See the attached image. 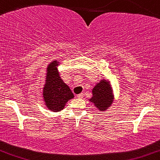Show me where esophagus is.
Instances as JSON below:
<instances>
[{"mask_svg": "<svg viewBox=\"0 0 160 160\" xmlns=\"http://www.w3.org/2000/svg\"><path fill=\"white\" fill-rule=\"evenodd\" d=\"M77 98H83V94L81 93V94H78V95H77Z\"/></svg>", "mask_w": 160, "mask_h": 160, "instance_id": "34e87169", "label": "esophagus"}]
</instances>
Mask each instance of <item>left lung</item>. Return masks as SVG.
I'll return each mask as SVG.
<instances>
[{
	"mask_svg": "<svg viewBox=\"0 0 160 160\" xmlns=\"http://www.w3.org/2000/svg\"><path fill=\"white\" fill-rule=\"evenodd\" d=\"M92 98L89 99L101 111H104L112 103L113 96L109 83L105 80H102L97 84L92 90Z\"/></svg>",
	"mask_w": 160,
	"mask_h": 160,
	"instance_id": "1",
	"label": "left lung"
}]
</instances>
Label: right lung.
<instances>
[{"label": "right lung", "mask_w": 160, "mask_h": 160, "mask_svg": "<svg viewBox=\"0 0 160 160\" xmlns=\"http://www.w3.org/2000/svg\"><path fill=\"white\" fill-rule=\"evenodd\" d=\"M57 61L48 65L47 68L45 85L43 89V97L46 106L52 112L63 109L68 100L74 98L69 87L59 76L57 69Z\"/></svg>", "instance_id": "add662e5"}]
</instances>
